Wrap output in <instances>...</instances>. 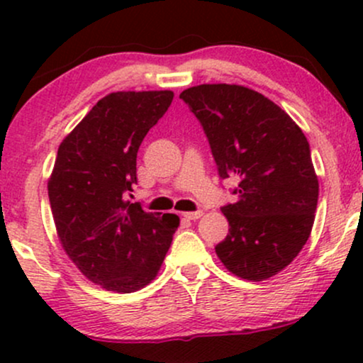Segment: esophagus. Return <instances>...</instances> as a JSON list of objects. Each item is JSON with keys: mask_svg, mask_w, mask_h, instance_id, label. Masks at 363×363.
<instances>
[{"mask_svg": "<svg viewBox=\"0 0 363 363\" xmlns=\"http://www.w3.org/2000/svg\"><path fill=\"white\" fill-rule=\"evenodd\" d=\"M201 215H203V210L187 211V213H182V216H184V218H187V220H198Z\"/></svg>", "mask_w": 363, "mask_h": 363, "instance_id": "34e87169", "label": "esophagus"}]
</instances>
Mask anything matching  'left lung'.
I'll return each mask as SVG.
<instances>
[{"mask_svg": "<svg viewBox=\"0 0 363 363\" xmlns=\"http://www.w3.org/2000/svg\"><path fill=\"white\" fill-rule=\"evenodd\" d=\"M210 143L220 179H234L222 206L228 235L215 251L225 268L261 281L289 266L309 239L319 182L302 129L277 104L240 85H198L179 95Z\"/></svg>", "mask_w": 363, "mask_h": 363, "instance_id": "obj_1", "label": "left lung"}]
</instances>
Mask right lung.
<instances>
[{"label":"right lung","instance_id":"obj_1","mask_svg":"<svg viewBox=\"0 0 363 363\" xmlns=\"http://www.w3.org/2000/svg\"><path fill=\"white\" fill-rule=\"evenodd\" d=\"M170 90L116 91L62 140L49 181L57 235L78 269L102 289L129 294L157 277L179 216L128 201L136 155L172 102Z\"/></svg>","mask_w":363,"mask_h":363}]
</instances>
